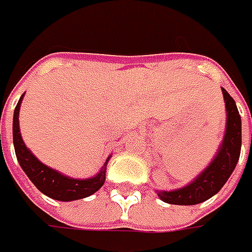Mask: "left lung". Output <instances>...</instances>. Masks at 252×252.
<instances>
[{"instance_id":"left-lung-1","label":"left lung","mask_w":252,"mask_h":252,"mask_svg":"<svg viewBox=\"0 0 252 252\" xmlns=\"http://www.w3.org/2000/svg\"><path fill=\"white\" fill-rule=\"evenodd\" d=\"M226 103V131L216 156L199 175L182 188L156 190L158 198L169 205H198L215 196L237 165L241 151V116L237 105L224 88H221Z\"/></svg>"}]
</instances>
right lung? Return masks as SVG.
Returning a JSON list of instances; mask_svg holds the SVG:
<instances>
[{"instance_id": "obj_1", "label": "right lung", "mask_w": 252, "mask_h": 252, "mask_svg": "<svg viewBox=\"0 0 252 252\" xmlns=\"http://www.w3.org/2000/svg\"><path fill=\"white\" fill-rule=\"evenodd\" d=\"M25 94L18 101V105L14 111V121H12V136H14L15 154L21 168L28 175V178L32 181L36 188L49 198L62 200V202H71L91 196L98 189L105 184L106 175V165L112 156H109L105 164L102 165L99 172L91 178L78 179L71 178L68 175H64L57 169L50 168L43 164L34 154L29 150L25 144L24 139L19 130V108L24 99Z\"/></svg>"}]
</instances>
